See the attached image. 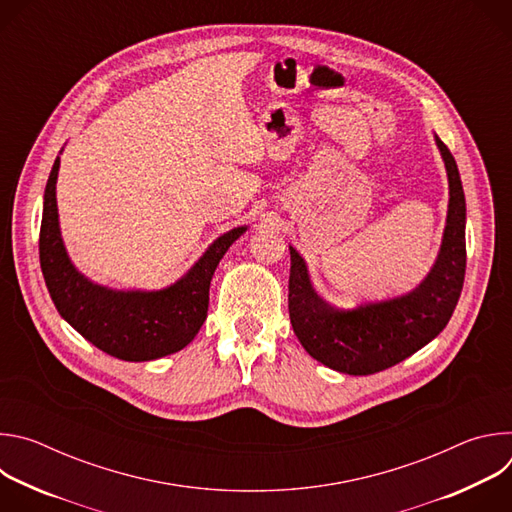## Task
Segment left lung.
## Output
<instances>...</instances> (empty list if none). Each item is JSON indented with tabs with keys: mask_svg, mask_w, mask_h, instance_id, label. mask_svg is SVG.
Masks as SVG:
<instances>
[{
	"mask_svg": "<svg viewBox=\"0 0 512 512\" xmlns=\"http://www.w3.org/2000/svg\"><path fill=\"white\" fill-rule=\"evenodd\" d=\"M448 174L444 237L427 275L407 294L334 308L316 291L306 259L289 245V320L306 352L344 375H375L429 344L450 322L466 273V198L454 156L433 135Z\"/></svg>",
	"mask_w": 512,
	"mask_h": 512,
	"instance_id": "1",
	"label": "left lung"
}]
</instances>
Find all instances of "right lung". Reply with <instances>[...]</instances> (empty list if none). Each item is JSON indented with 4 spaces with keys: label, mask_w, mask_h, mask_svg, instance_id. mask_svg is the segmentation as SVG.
Masks as SVG:
<instances>
[{
    "label": "right lung",
    "mask_w": 512,
    "mask_h": 512,
    "mask_svg": "<svg viewBox=\"0 0 512 512\" xmlns=\"http://www.w3.org/2000/svg\"><path fill=\"white\" fill-rule=\"evenodd\" d=\"M60 154L46 182L40 225V267L58 314L83 338L119 360H158L186 348L206 320L210 279L218 261L249 227H235L216 237L182 277L162 289L99 285L72 263L60 233Z\"/></svg>",
    "instance_id": "1"
}]
</instances>
